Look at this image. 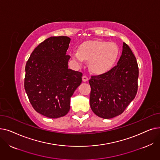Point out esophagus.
Wrapping results in <instances>:
<instances>
[{"mask_svg":"<svg viewBox=\"0 0 160 160\" xmlns=\"http://www.w3.org/2000/svg\"><path fill=\"white\" fill-rule=\"evenodd\" d=\"M82 80H83V82H88V77H87V76H86V75L83 76V77H82Z\"/></svg>","mask_w":160,"mask_h":160,"instance_id":"esophagus-1","label":"esophagus"}]
</instances>
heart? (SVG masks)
<instances>
[{
	"label": "heart",
	"instance_id": "heart-1",
	"mask_svg": "<svg viewBox=\"0 0 160 160\" xmlns=\"http://www.w3.org/2000/svg\"><path fill=\"white\" fill-rule=\"evenodd\" d=\"M72 58L79 65L83 60L89 61L92 72L102 74L114 66L118 56V48L115 44L106 41H93L82 44L78 51L72 52Z\"/></svg>",
	"mask_w": 160,
	"mask_h": 160
}]
</instances>
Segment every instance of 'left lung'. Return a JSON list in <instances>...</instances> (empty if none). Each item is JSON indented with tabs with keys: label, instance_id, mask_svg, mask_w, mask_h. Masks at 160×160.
I'll return each instance as SVG.
<instances>
[{
	"label": "left lung",
	"instance_id": "left-lung-1",
	"mask_svg": "<svg viewBox=\"0 0 160 160\" xmlns=\"http://www.w3.org/2000/svg\"><path fill=\"white\" fill-rule=\"evenodd\" d=\"M139 67L129 46L123 43L117 64L109 71L91 76L90 106L103 119L121 115L135 98L138 88Z\"/></svg>",
	"mask_w": 160,
	"mask_h": 160
}]
</instances>
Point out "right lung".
Returning <instances> with one entry per match:
<instances>
[{"instance_id":"add662e5","label":"right lung","mask_w":160,"mask_h":160,"mask_svg":"<svg viewBox=\"0 0 160 160\" xmlns=\"http://www.w3.org/2000/svg\"><path fill=\"white\" fill-rule=\"evenodd\" d=\"M71 39L50 37L32 52L25 67L24 89L33 109L48 118L65 116L82 73L68 68L66 52Z\"/></svg>"}]
</instances>
